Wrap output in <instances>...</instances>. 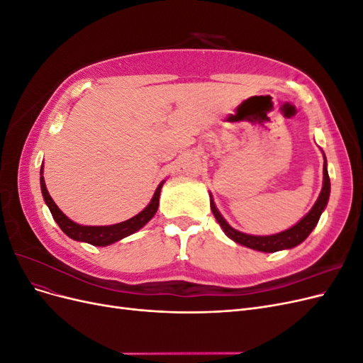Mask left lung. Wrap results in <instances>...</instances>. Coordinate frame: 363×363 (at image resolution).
I'll return each instance as SVG.
<instances>
[{"mask_svg":"<svg viewBox=\"0 0 363 363\" xmlns=\"http://www.w3.org/2000/svg\"><path fill=\"white\" fill-rule=\"evenodd\" d=\"M324 180H323V189L320 196H318L316 203L313 204V207L311 208V212L307 213L303 219H300L294 227L284 230V232H280L277 235H269V236H252V235H245L242 232H238L232 225H230L224 216L218 212V208L212 200L211 195V208L216 218V221L219 223V225L223 227L224 233L235 240V242L257 250V251H263V252H274V251H280V250H291L296 245H300L303 240L312 233V230L315 228V225L320 221V216L324 212V208L327 206L328 196H330V177H328V171H327V160L324 156Z\"/></svg>","mask_w":363,"mask_h":363,"instance_id":"left-lung-1","label":"left lung"}]
</instances>
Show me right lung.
<instances>
[{
    "instance_id": "1",
    "label": "right lung",
    "mask_w": 363,
    "mask_h": 363,
    "mask_svg": "<svg viewBox=\"0 0 363 363\" xmlns=\"http://www.w3.org/2000/svg\"><path fill=\"white\" fill-rule=\"evenodd\" d=\"M42 172H43V164L40 169V189H42L43 200H45L54 221L59 224L62 232L74 240H80V242H87L95 247L111 245L113 242H118V240H121L123 238H127L130 235H133L135 232H138V230L144 227L157 212L159 196H160L163 182L157 186V189L155 195H152L150 204L144 208V211L139 212L136 216L127 219V221L118 223L113 225H80L71 221V219L57 207V204L52 201L51 195L47 191L45 180H43Z\"/></svg>"
}]
</instances>
